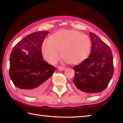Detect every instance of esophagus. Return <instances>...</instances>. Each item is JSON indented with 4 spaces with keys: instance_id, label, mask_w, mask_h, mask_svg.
Segmentation results:
<instances>
[{
    "instance_id": "1",
    "label": "esophagus",
    "mask_w": 123,
    "mask_h": 123,
    "mask_svg": "<svg viewBox=\"0 0 123 123\" xmlns=\"http://www.w3.org/2000/svg\"><path fill=\"white\" fill-rule=\"evenodd\" d=\"M58 69L60 70H61V71H63V70H65V68L62 67H58Z\"/></svg>"
}]
</instances>
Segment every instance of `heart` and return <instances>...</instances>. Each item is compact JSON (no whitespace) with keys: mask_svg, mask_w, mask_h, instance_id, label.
Wrapping results in <instances>:
<instances>
[{"mask_svg":"<svg viewBox=\"0 0 123 123\" xmlns=\"http://www.w3.org/2000/svg\"><path fill=\"white\" fill-rule=\"evenodd\" d=\"M91 50L90 39L86 35L75 30H62L45 39L42 45L44 59L55 64L60 57L70 64H78L85 61Z\"/></svg>","mask_w":123,"mask_h":123,"instance_id":"heart-1","label":"heart"}]
</instances>
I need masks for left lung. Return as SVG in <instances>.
<instances>
[{
	"mask_svg": "<svg viewBox=\"0 0 123 123\" xmlns=\"http://www.w3.org/2000/svg\"><path fill=\"white\" fill-rule=\"evenodd\" d=\"M91 53L82 63L74 67L73 82L77 88L89 94L106 88L113 74V56L110 47L94 33L89 32Z\"/></svg>",
	"mask_w": 123,
	"mask_h": 123,
	"instance_id": "obj_1",
	"label": "left lung"
}]
</instances>
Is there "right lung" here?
Returning a JSON list of instances; mask_svg holds the SVG:
<instances>
[{"instance_id":"1","label":"right lung","mask_w":123,"mask_h":123,"mask_svg":"<svg viewBox=\"0 0 123 123\" xmlns=\"http://www.w3.org/2000/svg\"><path fill=\"white\" fill-rule=\"evenodd\" d=\"M48 33L43 31L29 35L14 47L10 55V78L28 96L42 92L56 70L43 60L42 54V45Z\"/></svg>"}]
</instances>
